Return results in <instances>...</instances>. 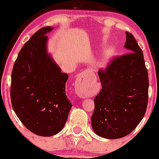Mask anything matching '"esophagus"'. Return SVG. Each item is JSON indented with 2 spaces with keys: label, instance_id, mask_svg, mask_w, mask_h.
Segmentation results:
<instances>
[{
  "label": "esophagus",
  "instance_id": "esophagus-1",
  "mask_svg": "<svg viewBox=\"0 0 159 159\" xmlns=\"http://www.w3.org/2000/svg\"><path fill=\"white\" fill-rule=\"evenodd\" d=\"M88 82L85 81L84 78H78L75 82V93L80 98H85L90 96V93L87 90Z\"/></svg>",
  "mask_w": 159,
  "mask_h": 159
}]
</instances>
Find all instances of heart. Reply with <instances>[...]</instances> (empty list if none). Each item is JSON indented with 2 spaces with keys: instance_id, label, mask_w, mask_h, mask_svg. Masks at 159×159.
I'll use <instances>...</instances> for the list:
<instances>
[{
  "instance_id": "heart-1",
  "label": "heart",
  "mask_w": 159,
  "mask_h": 159,
  "mask_svg": "<svg viewBox=\"0 0 159 159\" xmlns=\"http://www.w3.org/2000/svg\"><path fill=\"white\" fill-rule=\"evenodd\" d=\"M114 48H113V47H109V48H107L106 50L103 52L102 55L101 57V59H100V64L102 66L106 65L111 60V58L112 57V56L114 55Z\"/></svg>"
}]
</instances>
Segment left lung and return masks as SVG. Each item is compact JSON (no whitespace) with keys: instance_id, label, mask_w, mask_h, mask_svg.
I'll list each match as a JSON object with an SVG mask.
<instances>
[{"instance_id":"8db88e82","label":"left lung","mask_w":159,"mask_h":159,"mask_svg":"<svg viewBox=\"0 0 159 159\" xmlns=\"http://www.w3.org/2000/svg\"><path fill=\"white\" fill-rule=\"evenodd\" d=\"M126 54L114 58L98 72L102 90L94 98L91 123L97 135L118 139L138 126L147 110L149 78L143 52L134 36L126 32Z\"/></svg>"}]
</instances>
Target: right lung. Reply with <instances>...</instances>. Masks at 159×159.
Returning <instances> with one entry per match:
<instances>
[{
  "mask_svg": "<svg viewBox=\"0 0 159 159\" xmlns=\"http://www.w3.org/2000/svg\"><path fill=\"white\" fill-rule=\"evenodd\" d=\"M39 29L24 45L12 72L10 97L20 121L30 132L53 136L63 129L72 107L66 95L69 75L47 52V33Z\"/></svg>",
  "mask_w": 159,
  "mask_h": 159,
  "instance_id": "1",
  "label": "right lung"
}]
</instances>
